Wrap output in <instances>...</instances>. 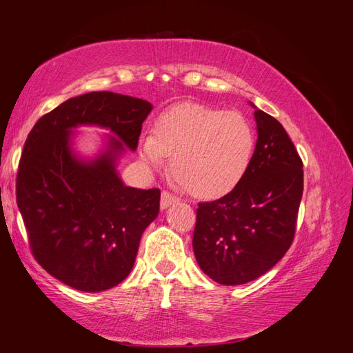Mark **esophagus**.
I'll return each instance as SVG.
<instances>
[{"mask_svg": "<svg viewBox=\"0 0 353 353\" xmlns=\"http://www.w3.org/2000/svg\"><path fill=\"white\" fill-rule=\"evenodd\" d=\"M175 201H178L176 196H174L172 193H169V191H166V190L162 191V197H160V208L166 209V208H169Z\"/></svg>", "mask_w": 353, "mask_h": 353, "instance_id": "34e87169", "label": "esophagus"}]
</instances>
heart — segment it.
<instances>
[{
	"mask_svg": "<svg viewBox=\"0 0 353 353\" xmlns=\"http://www.w3.org/2000/svg\"><path fill=\"white\" fill-rule=\"evenodd\" d=\"M256 134L245 117L200 103H183L160 114L153 135L140 138L141 160L162 168L170 157L176 183L201 199H219L236 190L249 168Z\"/></svg>",
	"mask_w": 353,
	"mask_h": 353,
	"instance_id": "1",
	"label": "heart"
}]
</instances>
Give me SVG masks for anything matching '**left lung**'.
<instances>
[{
	"mask_svg": "<svg viewBox=\"0 0 353 353\" xmlns=\"http://www.w3.org/2000/svg\"><path fill=\"white\" fill-rule=\"evenodd\" d=\"M258 140L241 184L199 203L193 249L201 271L223 285L259 279L290 249L303 194V163L283 125L254 110Z\"/></svg>",
	"mask_w": 353,
	"mask_h": 353,
	"instance_id": "left-lung-1",
	"label": "left lung"
}]
</instances>
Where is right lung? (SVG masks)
<instances>
[{"label":"right lung","instance_id":"obj_1","mask_svg":"<svg viewBox=\"0 0 353 353\" xmlns=\"http://www.w3.org/2000/svg\"><path fill=\"white\" fill-rule=\"evenodd\" d=\"M153 105L109 91L69 99L29 132L16 178V200L35 261L81 292H103L131 272L144 230L156 219L160 190L123 185L116 157L138 147ZM79 124L108 127L121 140L92 163L70 150Z\"/></svg>","mask_w":353,"mask_h":353}]
</instances>
